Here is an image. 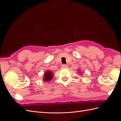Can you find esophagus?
Wrapping results in <instances>:
<instances>
[{
  "instance_id": "1",
  "label": "esophagus",
  "mask_w": 121,
  "mask_h": 121,
  "mask_svg": "<svg viewBox=\"0 0 121 121\" xmlns=\"http://www.w3.org/2000/svg\"><path fill=\"white\" fill-rule=\"evenodd\" d=\"M68 67V65H65V64H63L62 65H61V68H67Z\"/></svg>"
}]
</instances>
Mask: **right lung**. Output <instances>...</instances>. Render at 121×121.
Returning <instances> with one entry per match:
<instances>
[{
	"instance_id": "obj_1",
	"label": "right lung",
	"mask_w": 121,
	"mask_h": 121,
	"mask_svg": "<svg viewBox=\"0 0 121 121\" xmlns=\"http://www.w3.org/2000/svg\"><path fill=\"white\" fill-rule=\"evenodd\" d=\"M53 78V74L52 72H50L49 71H47L46 73L44 74V78L43 81L48 82L50 81Z\"/></svg>"
}]
</instances>
